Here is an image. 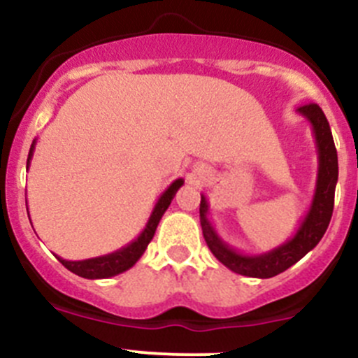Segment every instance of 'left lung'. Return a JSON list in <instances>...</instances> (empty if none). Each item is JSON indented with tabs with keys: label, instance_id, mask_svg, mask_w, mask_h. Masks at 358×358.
I'll return each mask as SVG.
<instances>
[{
	"label": "left lung",
	"instance_id": "left-lung-1",
	"mask_svg": "<svg viewBox=\"0 0 358 358\" xmlns=\"http://www.w3.org/2000/svg\"><path fill=\"white\" fill-rule=\"evenodd\" d=\"M296 112L303 115L312 125L317 153H319V171H317L315 193L312 198V205L293 238L282 243L278 248L267 253H260V255H246V253L238 252V250L231 248L227 243H224L220 236L217 234L215 227L208 220V201L201 194L200 222L206 245H208L210 252L215 255V259L222 262L236 274L260 279L274 278V275L281 274L291 265L296 264L298 260L303 259L312 248H315L317 243L322 239L327 226H329L334 206V189H336L338 182L336 146H334L329 122H327L326 115L319 105L307 103V105L300 106Z\"/></svg>",
	"mask_w": 358,
	"mask_h": 358
}]
</instances>
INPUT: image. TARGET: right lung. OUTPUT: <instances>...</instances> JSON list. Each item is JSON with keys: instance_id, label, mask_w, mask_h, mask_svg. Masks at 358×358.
<instances>
[{"instance_id": "add662e5", "label": "right lung", "mask_w": 358, "mask_h": 358, "mask_svg": "<svg viewBox=\"0 0 358 358\" xmlns=\"http://www.w3.org/2000/svg\"><path fill=\"white\" fill-rule=\"evenodd\" d=\"M34 148H36V139L32 141L31 150H29L27 169H29V164H31L32 155H34ZM182 184H184L182 179H176L174 182H172L171 186L164 191V193H162V196L158 198L157 205H155L152 215H150V219H148V222H146V227L143 229V233L139 234L134 241L129 243V245L122 246V248L117 250V252L108 253V255L94 257V259H87V260L72 262V260L60 259V257H57V259L60 260L62 265H64V267H67L70 272H73V274L80 275V278H86V279H106V278H112V275L122 274V272L129 271V268H131L136 262L141 259L143 253H145L146 246H148L150 241L153 239L155 231H157V226H158V222H160L162 215H164L165 210L169 208V205H171V201L174 200L176 193H178V189L182 186ZM27 213H29V210H27Z\"/></svg>"}]
</instances>
